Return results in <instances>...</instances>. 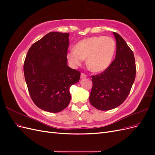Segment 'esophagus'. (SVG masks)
Listing matches in <instances>:
<instances>
[{
    "label": "esophagus",
    "instance_id": "esophagus-1",
    "mask_svg": "<svg viewBox=\"0 0 155 155\" xmlns=\"http://www.w3.org/2000/svg\"><path fill=\"white\" fill-rule=\"evenodd\" d=\"M87 76V74H85V73L83 72V73L81 74V78H85Z\"/></svg>",
    "mask_w": 155,
    "mask_h": 155
}]
</instances>
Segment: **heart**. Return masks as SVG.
Segmentation results:
<instances>
[{
  "label": "heart",
  "instance_id": "1",
  "mask_svg": "<svg viewBox=\"0 0 155 155\" xmlns=\"http://www.w3.org/2000/svg\"><path fill=\"white\" fill-rule=\"evenodd\" d=\"M116 50L114 40L110 37L96 36L83 39L67 53L73 67L80 65L87 58V64L94 72L104 71L110 66Z\"/></svg>",
  "mask_w": 155,
  "mask_h": 155
}]
</instances>
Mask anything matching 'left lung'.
<instances>
[{
  "label": "left lung",
  "instance_id": "left-lung-1",
  "mask_svg": "<svg viewBox=\"0 0 155 155\" xmlns=\"http://www.w3.org/2000/svg\"><path fill=\"white\" fill-rule=\"evenodd\" d=\"M116 41V58L101 74L92 76L89 101L96 109L109 110L120 105L127 97L136 77L134 54L125 40L113 32Z\"/></svg>",
  "mask_w": 155,
  "mask_h": 155
}]
</instances>
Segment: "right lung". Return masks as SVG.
Masks as SVG:
<instances>
[{
	"label": "right lung",
	"mask_w": 155,
	"mask_h": 155,
	"mask_svg": "<svg viewBox=\"0 0 155 155\" xmlns=\"http://www.w3.org/2000/svg\"><path fill=\"white\" fill-rule=\"evenodd\" d=\"M68 33L50 32L33 44L24 63L29 94L36 106L50 112L66 108L70 87L79 81L81 73L67 65Z\"/></svg>",
	"instance_id": "obj_1"
}]
</instances>
